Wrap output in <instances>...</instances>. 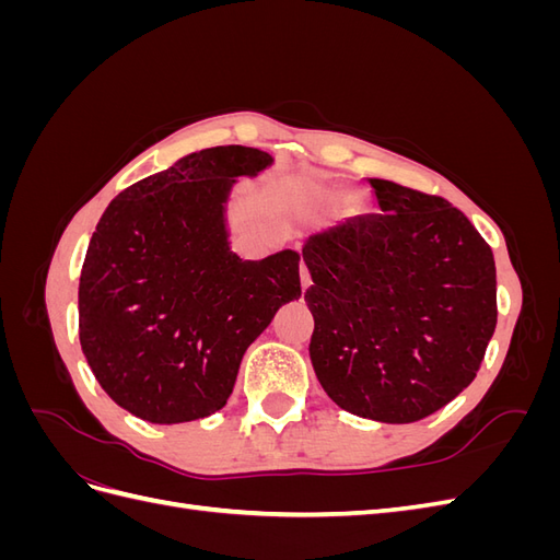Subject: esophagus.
<instances>
[{"label":"esophagus","mask_w":560,"mask_h":560,"mask_svg":"<svg viewBox=\"0 0 560 560\" xmlns=\"http://www.w3.org/2000/svg\"><path fill=\"white\" fill-rule=\"evenodd\" d=\"M311 284H313V280H311V273H308V268H306V264H301V290H303V292H306Z\"/></svg>","instance_id":"1"}]
</instances>
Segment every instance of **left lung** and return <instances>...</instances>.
Instances as JSON below:
<instances>
[{
    "mask_svg": "<svg viewBox=\"0 0 560 560\" xmlns=\"http://www.w3.org/2000/svg\"><path fill=\"white\" fill-rule=\"evenodd\" d=\"M378 210L313 233L311 362L331 401L416 422L474 381L498 325L495 259L448 200L369 179Z\"/></svg>",
    "mask_w": 560,
    "mask_h": 560,
    "instance_id": "8db88e82",
    "label": "left lung"
}]
</instances>
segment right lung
<instances>
[{"label":"right lung","instance_id":"obj_1","mask_svg":"<svg viewBox=\"0 0 560 560\" xmlns=\"http://www.w3.org/2000/svg\"><path fill=\"white\" fill-rule=\"evenodd\" d=\"M273 156L229 144L194 151L118 194L100 217L79 280V341L105 393L175 425L222 409L245 350L301 296L299 252L243 261L226 202Z\"/></svg>","mask_w":560,"mask_h":560}]
</instances>
